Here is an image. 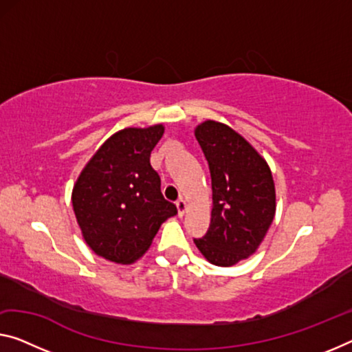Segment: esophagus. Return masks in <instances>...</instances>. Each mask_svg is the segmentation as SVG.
<instances>
[{
	"label": "esophagus",
	"instance_id": "34e87169",
	"mask_svg": "<svg viewBox=\"0 0 352 352\" xmlns=\"http://www.w3.org/2000/svg\"><path fill=\"white\" fill-rule=\"evenodd\" d=\"M176 208H177V215H179V217H182V215L186 214V210H187V203L184 201L182 198L177 199V201H176Z\"/></svg>",
	"mask_w": 352,
	"mask_h": 352
}]
</instances>
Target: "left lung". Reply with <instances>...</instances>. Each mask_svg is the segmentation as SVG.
<instances>
[{
  "instance_id": "obj_1",
  "label": "left lung",
  "mask_w": 352,
  "mask_h": 352,
  "mask_svg": "<svg viewBox=\"0 0 352 352\" xmlns=\"http://www.w3.org/2000/svg\"><path fill=\"white\" fill-rule=\"evenodd\" d=\"M212 182L210 225L195 245L210 264L234 266L256 252L275 215L267 162L230 126L204 121L195 129Z\"/></svg>"
}]
</instances>
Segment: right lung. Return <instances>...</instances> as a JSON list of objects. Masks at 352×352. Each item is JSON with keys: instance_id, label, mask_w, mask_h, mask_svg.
Masks as SVG:
<instances>
[{"instance_id": "right-lung-1", "label": "right lung", "mask_w": 352, "mask_h": 352, "mask_svg": "<svg viewBox=\"0 0 352 352\" xmlns=\"http://www.w3.org/2000/svg\"><path fill=\"white\" fill-rule=\"evenodd\" d=\"M162 124L127 127L111 135L80 173L72 206L83 239L96 255L131 264L144 255L160 225L177 214L160 192V177L151 166Z\"/></svg>"}]
</instances>
